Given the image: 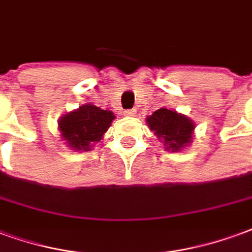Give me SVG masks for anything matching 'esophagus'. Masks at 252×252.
Segmentation results:
<instances>
[{
	"mask_svg": "<svg viewBox=\"0 0 252 252\" xmlns=\"http://www.w3.org/2000/svg\"><path fill=\"white\" fill-rule=\"evenodd\" d=\"M135 114H137V110H134V108H131V110H125L124 111L125 117H134Z\"/></svg>",
	"mask_w": 252,
	"mask_h": 252,
	"instance_id": "obj_1",
	"label": "esophagus"
}]
</instances>
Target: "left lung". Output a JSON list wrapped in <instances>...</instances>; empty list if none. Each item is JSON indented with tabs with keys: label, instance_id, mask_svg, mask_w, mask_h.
<instances>
[{
	"label": "left lung",
	"instance_id": "obj_1",
	"mask_svg": "<svg viewBox=\"0 0 252 252\" xmlns=\"http://www.w3.org/2000/svg\"><path fill=\"white\" fill-rule=\"evenodd\" d=\"M146 124L165 150L177 153L192 144L194 122L176 110L158 108L152 115L146 117Z\"/></svg>",
	"mask_w": 252,
	"mask_h": 252
}]
</instances>
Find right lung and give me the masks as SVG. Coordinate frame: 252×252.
<instances>
[{
	"instance_id": "add662e5",
	"label": "right lung",
	"mask_w": 252,
	"mask_h": 252,
	"mask_svg": "<svg viewBox=\"0 0 252 252\" xmlns=\"http://www.w3.org/2000/svg\"><path fill=\"white\" fill-rule=\"evenodd\" d=\"M115 119L113 111L102 110L93 103L64 114L59 119L60 137L68 148L75 152H88L103 138L104 133Z\"/></svg>"
}]
</instances>
